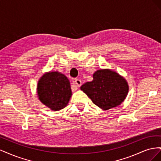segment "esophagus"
<instances>
[{"instance_id": "obj_1", "label": "esophagus", "mask_w": 161, "mask_h": 161, "mask_svg": "<svg viewBox=\"0 0 161 161\" xmlns=\"http://www.w3.org/2000/svg\"><path fill=\"white\" fill-rule=\"evenodd\" d=\"M75 83L76 84V85L78 87H80V86H81V85H82V82H81V80H80V79H76L75 80Z\"/></svg>"}]
</instances>
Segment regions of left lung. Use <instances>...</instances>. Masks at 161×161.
<instances>
[{"label":"left lung","instance_id":"8db88e82","mask_svg":"<svg viewBox=\"0 0 161 161\" xmlns=\"http://www.w3.org/2000/svg\"><path fill=\"white\" fill-rule=\"evenodd\" d=\"M93 80L80 86V89L95 104L103 110L119 105L128 95L127 81L118 73L110 69L97 70Z\"/></svg>","mask_w":161,"mask_h":161}]
</instances>
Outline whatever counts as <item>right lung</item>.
Instances as JSON below:
<instances>
[{"label":"right lung","instance_id":"add662e5","mask_svg":"<svg viewBox=\"0 0 161 161\" xmlns=\"http://www.w3.org/2000/svg\"><path fill=\"white\" fill-rule=\"evenodd\" d=\"M37 92L42 103L53 111L64 108L72 95L69 80L58 71L46 72L40 78Z\"/></svg>","mask_w":161,"mask_h":161}]
</instances>
